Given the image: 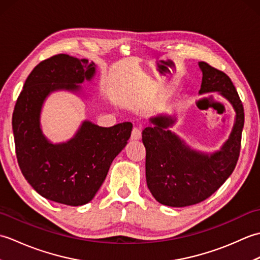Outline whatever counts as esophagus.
I'll list each match as a JSON object with an SVG mask.
<instances>
[{
  "mask_svg": "<svg viewBox=\"0 0 260 260\" xmlns=\"http://www.w3.org/2000/svg\"><path fill=\"white\" fill-rule=\"evenodd\" d=\"M142 137V128L141 127H134L133 131H132V136L131 139L132 140H140Z\"/></svg>",
  "mask_w": 260,
  "mask_h": 260,
  "instance_id": "34e87169",
  "label": "esophagus"
}]
</instances>
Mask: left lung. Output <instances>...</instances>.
Listing matches in <instances>:
<instances>
[{
    "label": "left lung",
    "instance_id": "1",
    "mask_svg": "<svg viewBox=\"0 0 260 260\" xmlns=\"http://www.w3.org/2000/svg\"><path fill=\"white\" fill-rule=\"evenodd\" d=\"M199 95L219 92L233 106L236 118L229 139L219 151L204 153L186 144L170 129L175 116L157 115L142 133L146 148V183L155 200L169 207H187L206 200L234 172L244 128V106L229 77L204 61Z\"/></svg>",
    "mask_w": 260,
    "mask_h": 260
}]
</instances>
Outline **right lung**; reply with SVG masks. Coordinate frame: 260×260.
I'll return each instance as SVG.
<instances>
[{"mask_svg": "<svg viewBox=\"0 0 260 260\" xmlns=\"http://www.w3.org/2000/svg\"><path fill=\"white\" fill-rule=\"evenodd\" d=\"M95 74L96 64L87 59L57 54L31 71L16 101L12 127L19 167L48 200L73 207L91 201L131 137L129 121L101 127L84 120L73 139L58 144L42 133L40 115L47 97L58 90L79 93L80 84Z\"/></svg>", "mask_w": 260, "mask_h": 260, "instance_id": "add662e5", "label": "right lung"}]
</instances>
